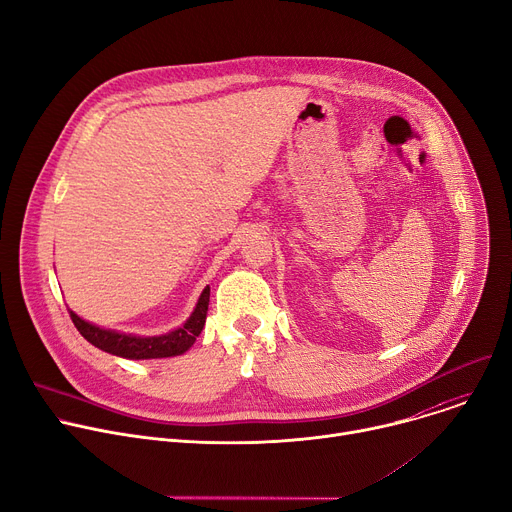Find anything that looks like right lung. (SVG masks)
<instances>
[{
	"mask_svg": "<svg viewBox=\"0 0 512 512\" xmlns=\"http://www.w3.org/2000/svg\"><path fill=\"white\" fill-rule=\"evenodd\" d=\"M208 302H210V288L206 286L192 316L183 322V327L159 337H138L130 333L102 329V327H96V324L79 318L73 310H69V314L81 337L106 353H112L124 359H161V357L181 355L196 343V337L204 329Z\"/></svg>",
	"mask_w": 512,
	"mask_h": 512,
	"instance_id": "right-lung-1",
	"label": "right lung"
}]
</instances>
